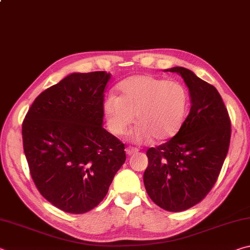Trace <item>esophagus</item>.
Returning <instances> with one entry per match:
<instances>
[{"label":"esophagus","instance_id":"1","mask_svg":"<svg viewBox=\"0 0 250 250\" xmlns=\"http://www.w3.org/2000/svg\"><path fill=\"white\" fill-rule=\"evenodd\" d=\"M139 150L137 149V147H132V146H128L125 149V152H126V154L128 155H133V154H135L137 153Z\"/></svg>","mask_w":250,"mask_h":250}]
</instances>
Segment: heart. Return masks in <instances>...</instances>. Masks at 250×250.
I'll return each mask as SVG.
<instances>
[{
  "label": "heart",
  "mask_w": 250,
  "mask_h": 250,
  "mask_svg": "<svg viewBox=\"0 0 250 250\" xmlns=\"http://www.w3.org/2000/svg\"><path fill=\"white\" fill-rule=\"evenodd\" d=\"M119 97L109 95L104 100V113L109 130L125 135L135 121L132 140L142 143L164 141L177 133L184 119L188 95L177 82L153 76H132L118 86Z\"/></svg>",
  "instance_id": "heart-1"
}]
</instances>
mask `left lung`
<instances>
[{
  "mask_svg": "<svg viewBox=\"0 0 250 250\" xmlns=\"http://www.w3.org/2000/svg\"><path fill=\"white\" fill-rule=\"evenodd\" d=\"M168 71L183 77L191 110L171 140L147 149L143 182L147 195L161 208L182 211L203 201L216 183L229 149L231 124L213 84L184 67Z\"/></svg>",
  "mask_w": 250,
  "mask_h": 250,
  "instance_id": "1",
  "label": "left lung"
}]
</instances>
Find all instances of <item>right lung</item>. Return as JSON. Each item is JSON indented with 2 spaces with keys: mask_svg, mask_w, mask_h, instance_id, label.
Returning a JSON list of instances; mask_svg holds the SVG:
<instances>
[{
  "mask_svg": "<svg viewBox=\"0 0 250 250\" xmlns=\"http://www.w3.org/2000/svg\"><path fill=\"white\" fill-rule=\"evenodd\" d=\"M109 79L104 71L67 76L34 100L23 121L34 184L66 213L95 208L125 161L124 143L103 126Z\"/></svg>",
  "mask_w": 250,
  "mask_h": 250,
  "instance_id": "add662e5",
  "label": "right lung"
}]
</instances>
